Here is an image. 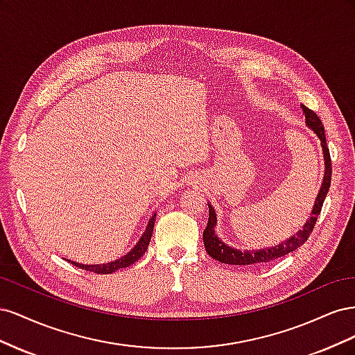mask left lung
<instances>
[{"instance_id": "left-lung-1", "label": "left lung", "mask_w": 355, "mask_h": 355, "mask_svg": "<svg viewBox=\"0 0 355 355\" xmlns=\"http://www.w3.org/2000/svg\"><path fill=\"white\" fill-rule=\"evenodd\" d=\"M302 106V111L305 115V124L308 125V128L313 130L317 137L320 139V145L321 149H323V158H324V176H323V182H321V188L317 194L314 207L311 210V216L306 219V222L304 223L302 230H299L296 234H293L292 237H288L287 240H284L282 244L274 245V247H263V249H256V250H241V249H235V247L228 245L225 241H222L216 231V223H218V218H216V211H214L211 204L207 201L209 204V222L207 227L202 232V241H204V247H206V252L222 263H228V265H240V266H254L259 263H266L278 259V257H283L288 253L295 252L297 247L302 245L308 237L309 234L313 232L314 225L317 222L318 214L321 211V207H323L324 198L329 192L330 188V180H331V161H330V154H329V148L326 144V135H324V127L321 124L320 118L317 116L315 112H313L311 110H308L306 106Z\"/></svg>"}]
</instances>
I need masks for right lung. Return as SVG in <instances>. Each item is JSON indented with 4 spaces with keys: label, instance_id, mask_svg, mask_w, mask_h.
Instances as JSON below:
<instances>
[{
    "label": "right lung",
    "instance_id": "add662e5",
    "mask_svg": "<svg viewBox=\"0 0 355 355\" xmlns=\"http://www.w3.org/2000/svg\"><path fill=\"white\" fill-rule=\"evenodd\" d=\"M155 218H157V213H154L153 216H151V219L148 220V225H146V228H145V231L142 234V237L139 239V241L135 244L133 249L128 252L127 254H124L123 257H120V259L111 261L108 263H98V265H85V263H78V262L69 261V259H67V261L71 262L72 265H75L77 268H81V270L92 271V272H96V274H112V272H115L118 270H121V268L130 266L132 263H135L139 259V257L144 256V253L146 252L148 245H149V241H151V237H153Z\"/></svg>",
    "mask_w": 355,
    "mask_h": 355
}]
</instances>
